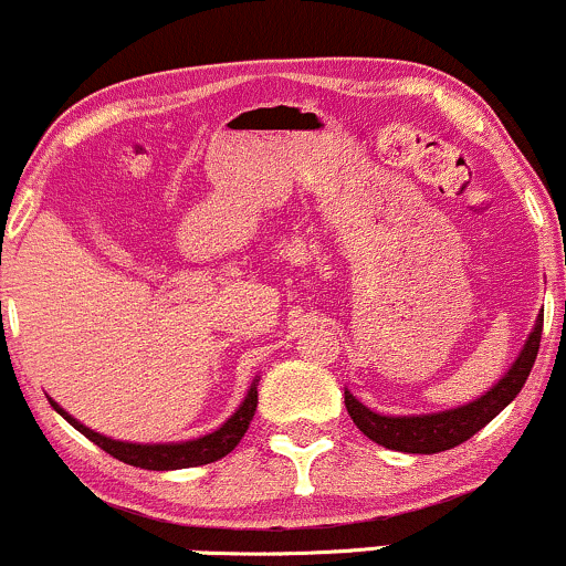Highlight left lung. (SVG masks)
I'll return each mask as SVG.
<instances>
[{
	"label": "left lung",
	"instance_id": "8db88e82",
	"mask_svg": "<svg viewBox=\"0 0 566 566\" xmlns=\"http://www.w3.org/2000/svg\"><path fill=\"white\" fill-rule=\"evenodd\" d=\"M539 338H543V314L537 316L535 331L526 338L524 349H521L515 363L511 365L505 376L481 395L478 400L468 406L451 408V411L440 413H419V416H384L370 411L368 406L354 397L349 389L344 392L346 411L352 421L359 427V432L368 434L378 446L392 451H406V454H438V451H449L454 446L470 440L478 430L489 424L496 413L505 406H511L513 397L521 392V387L530 378L532 365H535L539 352Z\"/></svg>",
	"mask_w": 566,
	"mask_h": 566
}]
</instances>
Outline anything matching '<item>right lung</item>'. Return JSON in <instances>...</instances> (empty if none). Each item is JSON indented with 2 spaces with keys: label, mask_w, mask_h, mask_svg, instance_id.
<instances>
[{
  "label": "right lung",
  "mask_w": 566,
  "mask_h": 566,
  "mask_svg": "<svg viewBox=\"0 0 566 566\" xmlns=\"http://www.w3.org/2000/svg\"><path fill=\"white\" fill-rule=\"evenodd\" d=\"M51 406L70 421L74 430L83 432L85 438L98 446V449H104L109 457L120 459V462L134 464V468L142 470H182L217 462V459L231 454L235 446H239V440L244 438L247 430H250L254 408H258V378H254L244 402L235 408V413L220 427V430L196 440H182V443H126V440H112L107 434H98L93 432L91 427L80 424V421L66 413L59 402L51 400Z\"/></svg>",
  "instance_id": "add662e5"
}]
</instances>
